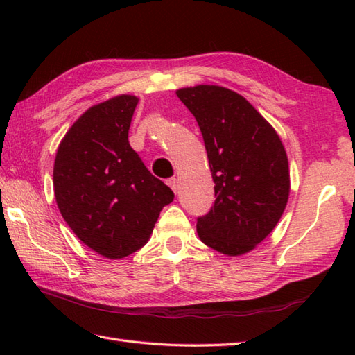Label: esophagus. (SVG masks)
Wrapping results in <instances>:
<instances>
[{
    "mask_svg": "<svg viewBox=\"0 0 355 355\" xmlns=\"http://www.w3.org/2000/svg\"><path fill=\"white\" fill-rule=\"evenodd\" d=\"M166 183H168L171 186V189L177 193V191H178V180L175 177L168 178V182H166Z\"/></svg>",
    "mask_w": 355,
    "mask_h": 355,
    "instance_id": "obj_1",
    "label": "esophagus"
}]
</instances>
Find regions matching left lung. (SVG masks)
Listing matches in <instances>:
<instances>
[{
  "label": "left lung",
  "mask_w": 355,
  "mask_h": 355,
  "mask_svg": "<svg viewBox=\"0 0 355 355\" xmlns=\"http://www.w3.org/2000/svg\"><path fill=\"white\" fill-rule=\"evenodd\" d=\"M205 140L215 202L197 218L200 239L214 250L250 252L281 220L290 193L288 160L271 125L243 96L216 85L182 88Z\"/></svg>",
  "instance_id": "8db88e82"
}]
</instances>
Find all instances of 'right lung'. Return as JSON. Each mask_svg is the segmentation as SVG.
Listing matches in <instances>:
<instances>
[{
    "label": "right lung",
    "mask_w": 355,
    "mask_h": 355,
    "mask_svg": "<svg viewBox=\"0 0 355 355\" xmlns=\"http://www.w3.org/2000/svg\"><path fill=\"white\" fill-rule=\"evenodd\" d=\"M135 96L94 105L58 148L53 186L65 223L92 250L120 259L148 243L173 192L128 141Z\"/></svg>",
    "instance_id": "1"
}]
</instances>
